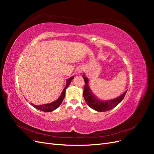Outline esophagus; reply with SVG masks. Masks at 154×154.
Wrapping results in <instances>:
<instances>
[{
  "label": "esophagus",
  "instance_id": "1",
  "mask_svg": "<svg viewBox=\"0 0 154 154\" xmlns=\"http://www.w3.org/2000/svg\"><path fill=\"white\" fill-rule=\"evenodd\" d=\"M83 68H80V69H78V73H82L83 72Z\"/></svg>",
  "mask_w": 154,
  "mask_h": 154
}]
</instances>
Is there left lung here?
<instances>
[{
    "label": "left lung",
    "mask_w": 154,
    "mask_h": 154,
    "mask_svg": "<svg viewBox=\"0 0 154 154\" xmlns=\"http://www.w3.org/2000/svg\"><path fill=\"white\" fill-rule=\"evenodd\" d=\"M83 78L84 79L85 83L83 94L84 99L86 101L87 104L89 106L91 109H94L97 112H106L114 108L115 106H117L120 102L123 100L126 93H127V90L123 94L113 100L106 101L101 100L96 97V96H95V95L93 94L92 92L91 91V88L88 84V80L85 76V74H83Z\"/></svg>",
    "instance_id": "1"
}]
</instances>
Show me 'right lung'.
I'll return each instance as SVG.
<instances>
[{"label": "right lung", "instance_id": "add662e5", "mask_svg": "<svg viewBox=\"0 0 154 154\" xmlns=\"http://www.w3.org/2000/svg\"><path fill=\"white\" fill-rule=\"evenodd\" d=\"M73 78H74V76H71V78L67 79L66 81V87H65V88H63L61 95H60V96L56 101L52 102V103H48V104H44V105H35L34 104H32V103H31V105L33 107H35V108H36V109L40 110L43 111V112H51V111L54 110L55 109H57L62 103L63 100L65 97V95H66V91L67 89V88L68 87V86L69 85L70 83H71Z\"/></svg>", "mask_w": 154, "mask_h": 154}]
</instances>
